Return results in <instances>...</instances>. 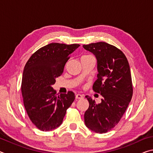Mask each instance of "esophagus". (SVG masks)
<instances>
[{
    "mask_svg": "<svg viewBox=\"0 0 153 153\" xmlns=\"http://www.w3.org/2000/svg\"><path fill=\"white\" fill-rule=\"evenodd\" d=\"M82 98H84V95L80 94H76V99H82Z\"/></svg>",
    "mask_w": 153,
    "mask_h": 153,
    "instance_id": "1",
    "label": "esophagus"
}]
</instances>
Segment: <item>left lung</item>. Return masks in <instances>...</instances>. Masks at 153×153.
Instances as JSON below:
<instances>
[{"mask_svg":"<svg viewBox=\"0 0 153 153\" xmlns=\"http://www.w3.org/2000/svg\"><path fill=\"white\" fill-rule=\"evenodd\" d=\"M83 47L97 58L98 74L92 88L103 97L101 102L97 104L86 96L89 107L84 114L85 124L96 133H106L119 123L131 101L130 68L123 52L109 44L99 42Z\"/></svg>","mask_w":153,"mask_h":153,"instance_id":"1","label":"left lung"}]
</instances>
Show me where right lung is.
Segmentation results:
<instances>
[{
	"label": "right lung",
	"instance_id": "right-lung-1",
	"mask_svg": "<svg viewBox=\"0 0 153 153\" xmlns=\"http://www.w3.org/2000/svg\"><path fill=\"white\" fill-rule=\"evenodd\" d=\"M79 46L51 43L35 52L25 64L22 82L24 107L30 120L40 130L58 128L74 101L73 92L56 96L52 85L63 72L70 54Z\"/></svg>",
	"mask_w": 153,
	"mask_h": 153
}]
</instances>
